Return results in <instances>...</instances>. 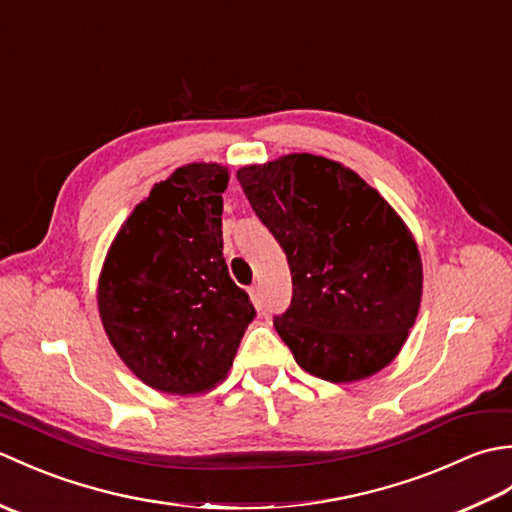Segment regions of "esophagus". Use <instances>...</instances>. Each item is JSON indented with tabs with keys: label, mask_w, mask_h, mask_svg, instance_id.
<instances>
[{
	"label": "esophagus",
	"mask_w": 512,
	"mask_h": 512,
	"mask_svg": "<svg viewBox=\"0 0 512 512\" xmlns=\"http://www.w3.org/2000/svg\"><path fill=\"white\" fill-rule=\"evenodd\" d=\"M248 295H250V299H253L255 308L262 310V292H259V286H250L248 288Z\"/></svg>",
	"instance_id": "obj_1"
}]
</instances>
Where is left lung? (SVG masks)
I'll return each instance as SVG.
<instances>
[{"instance_id":"left-lung-1","label":"left lung","mask_w":512,"mask_h":512,"mask_svg":"<svg viewBox=\"0 0 512 512\" xmlns=\"http://www.w3.org/2000/svg\"><path fill=\"white\" fill-rule=\"evenodd\" d=\"M237 180L288 259L292 301L273 323L295 361L330 383L387 367L422 297L420 253L398 213L323 156L242 167Z\"/></svg>"}]
</instances>
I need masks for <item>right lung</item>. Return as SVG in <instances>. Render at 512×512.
<instances>
[{"mask_svg":"<svg viewBox=\"0 0 512 512\" xmlns=\"http://www.w3.org/2000/svg\"><path fill=\"white\" fill-rule=\"evenodd\" d=\"M228 169L191 162L149 191L121 226L99 279V312L123 363L165 394L224 380L255 319L222 255Z\"/></svg>","mask_w":512,"mask_h":512,"instance_id":"add662e5","label":"right lung"}]
</instances>
